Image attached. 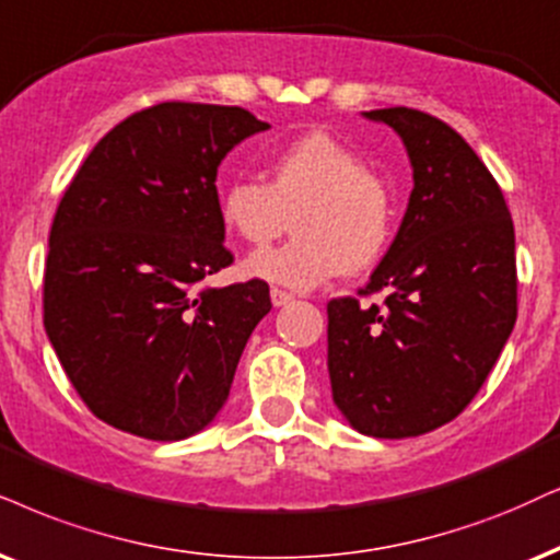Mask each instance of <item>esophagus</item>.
I'll return each mask as SVG.
<instances>
[{"instance_id": "34e87169", "label": "esophagus", "mask_w": 560, "mask_h": 560, "mask_svg": "<svg viewBox=\"0 0 560 560\" xmlns=\"http://www.w3.org/2000/svg\"><path fill=\"white\" fill-rule=\"evenodd\" d=\"M292 300H294V296L289 294V292H284V289H271V302H273V307H284V304H289Z\"/></svg>"}]
</instances>
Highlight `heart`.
I'll list each match as a JSON object with an SVG mask.
<instances>
[{"mask_svg": "<svg viewBox=\"0 0 560 560\" xmlns=\"http://www.w3.org/2000/svg\"><path fill=\"white\" fill-rule=\"evenodd\" d=\"M294 219L296 235L247 258L245 271L289 289H315L343 271H364L387 250L393 190L343 141L315 131L268 160V183L230 180L219 194L224 228L253 247L273 243Z\"/></svg>", "mask_w": 560, "mask_h": 560, "instance_id": "1", "label": "heart"}]
</instances>
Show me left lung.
Wrapping results in <instances>:
<instances>
[{
    "instance_id": "obj_1",
    "label": "left lung",
    "mask_w": 560,
    "mask_h": 560,
    "mask_svg": "<svg viewBox=\"0 0 560 560\" xmlns=\"http://www.w3.org/2000/svg\"><path fill=\"white\" fill-rule=\"evenodd\" d=\"M400 133L406 217L359 296L328 302L332 400L366 436L434 431L468 408L516 320L514 224L499 183L459 133L413 108L364 113Z\"/></svg>"
}]
</instances>
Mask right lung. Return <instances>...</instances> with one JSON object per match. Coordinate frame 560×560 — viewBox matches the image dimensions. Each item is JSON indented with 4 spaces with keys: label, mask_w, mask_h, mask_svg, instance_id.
<instances>
[{
    "label": "right lung",
    "mask_w": 560,
    "mask_h": 560,
    "mask_svg": "<svg viewBox=\"0 0 560 560\" xmlns=\"http://www.w3.org/2000/svg\"><path fill=\"white\" fill-rule=\"evenodd\" d=\"M271 129L237 105L160 103L84 158L48 235L44 325L92 413L154 442L201 431L228 400L268 284L203 287L232 264L217 167Z\"/></svg>",
    "instance_id": "add662e5"
}]
</instances>
